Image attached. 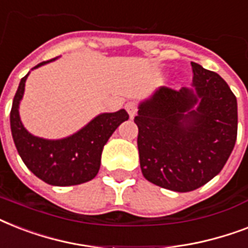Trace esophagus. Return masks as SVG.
I'll use <instances>...</instances> for the list:
<instances>
[{"label": "esophagus", "mask_w": 248, "mask_h": 248, "mask_svg": "<svg viewBox=\"0 0 248 248\" xmlns=\"http://www.w3.org/2000/svg\"><path fill=\"white\" fill-rule=\"evenodd\" d=\"M124 108H126V110H127V113L130 114L131 118L135 116L136 112H138V104H136L135 101H128V103H126Z\"/></svg>", "instance_id": "obj_1"}]
</instances>
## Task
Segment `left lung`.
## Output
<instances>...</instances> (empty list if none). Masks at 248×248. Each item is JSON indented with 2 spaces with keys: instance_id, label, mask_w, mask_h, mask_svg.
<instances>
[{
  "instance_id": "obj_1",
  "label": "left lung",
  "mask_w": 248,
  "mask_h": 248,
  "mask_svg": "<svg viewBox=\"0 0 248 248\" xmlns=\"http://www.w3.org/2000/svg\"><path fill=\"white\" fill-rule=\"evenodd\" d=\"M190 64L192 89L161 87L140 103L134 120L144 177L181 193L200 188L223 170L238 127L237 99L228 83Z\"/></svg>"
}]
</instances>
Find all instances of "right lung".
Here are the masks:
<instances>
[{"label": "right lung", "instance_id": "1", "mask_svg": "<svg viewBox=\"0 0 248 248\" xmlns=\"http://www.w3.org/2000/svg\"><path fill=\"white\" fill-rule=\"evenodd\" d=\"M55 59L37 64L33 69ZM28 75L19 83L10 112L11 134L17 153L37 177L50 185L68 186L90 181L99 172L101 152L108 139L122 122L128 120L127 112L121 109L99 114L78 132L64 139L47 140L33 136L25 130L19 116V103Z\"/></svg>", "mask_w": 248, "mask_h": 248}]
</instances>
